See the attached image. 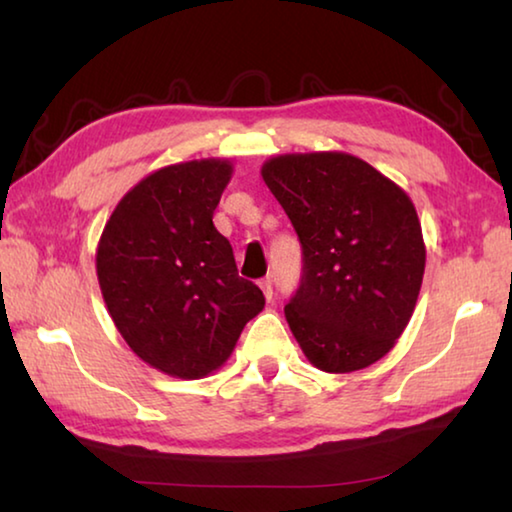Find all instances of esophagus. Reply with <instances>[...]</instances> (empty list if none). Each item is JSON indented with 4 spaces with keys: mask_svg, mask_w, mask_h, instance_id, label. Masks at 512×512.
Listing matches in <instances>:
<instances>
[{
    "mask_svg": "<svg viewBox=\"0 0 512 512\" xmlns=\"http://www.w3.org/2000/svg\"><path fill=\"white\" fill-rule=\"evenodd\" d=\"M259 289L264 291V296H266L268 302L273 300V284H271V280H268V277H264V280H259Z\"/></svg>",
    "mask_w": 512,
    "mask_h": 512,
    "instance_id": "1",
    "label": "esophagus"
}]
</instances>
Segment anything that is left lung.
<instances>
[{
    "label": "left lung",
    "mask_w": 512,
    "mask_h": 512,
    "mask_svg": "<svg viewBox=\"0 0 512 512\" xmlns=\"http://www.w3.org/2000/svg\"><path fill=\"white\" fill-rule=\"evenodd\" d=\"M262 178L302 244V282L284 307L302 352L325 372L372 366L422 287L427 248L409 194L343 151L273 155Z\"/></svg>",
    "instance_id": "obj_1"
}]
</instances>
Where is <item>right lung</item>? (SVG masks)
Listing matches in <instances>:
<instances>
[{
  "label": "right lung",
  "mask_w": 512,
  "mask_h": 512,
  "mask_svg": "<svg viewBox=\"0 0 512 512\" xmlns=\"http://www.w3.org/2000/svg\"><path fill=\"white\" fill-rule=\"evenodd\" d=\"M228 158L149 173L112 210L97 246L103 302L137 357L176 379H203L230 359L264 293L237 273L212 216L232 178Z\"/></svg>",
  "instance_id": "obj_1"
}]
</instances>
